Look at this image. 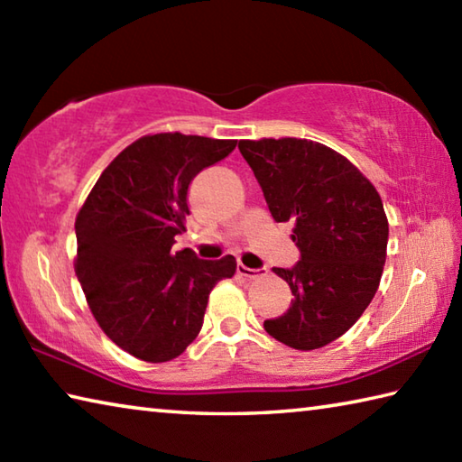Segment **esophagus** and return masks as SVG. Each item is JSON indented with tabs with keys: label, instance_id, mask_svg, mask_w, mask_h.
I'll return each mask as SVG.
<instances>
[{
	"label": "esophagus",
	"instance_id": "esophagus-1",
	"mask_svg": "<svg viewBox=\"0 0 462 462\" xmlns=\"http://www.w3.org/2000/svg\"><path fill=\"white\" fill-rule=\"evenodd\" d=\"M238 275L245 279H259L267 275V269H248L246 264H238Z\"/></svg>",
	"mask_w": 462,
	"mask_h": 462
}]
</instances>
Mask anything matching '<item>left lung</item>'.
<instances>
[{"label": "left lung", "instance_id": "1", "mask_svg": "<svg viewBox=\"0 0 462 462\" xmlns=\"http://www.w3.org/2000/svg\"><path fill=\"white\" fill-rule=\"evenodd\" d=\"M238 148L271 216L293 222L301 250L293 269H273L293 300L264 330L295 350L322 348L355 326L379 289L389 238L381 195L346 156L314 140H240Z\"/></svg>", "mask_w": 462, "mask_h": 462}]
</instances>
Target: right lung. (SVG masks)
Returning a JSON list of instances; mask_svg holds the SVG:
<instances>
[{
    "label": "right lung",
    "instance_id": "1",
    "mask_svg": "<svg viewBox=\"0 0 462 462\" xmlns=\"http://www.w3.org/2000/svg\"><path fill=\"white\" fill-rule=\"evenodd\" d=\"M236 140L161 132L116 156L75 217V273L109 340L146 363L173 361L198 338L208 297L236 259L173 253L185 232L187 187Z\"/></svg>",
    "mask_w": 462,
    "mask_h": 462
}]
</instances>
